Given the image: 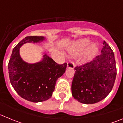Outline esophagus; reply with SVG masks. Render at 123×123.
Instances as JSON below:
<instances>
[{
	"label": "esophagus",
	"instance_id": "obj_1",
	"mask_svg": "<svg viewBox=\"0 0 123 123\" xmlns=\"http://www.w3.org/2000/svg\"><path fill=\"white\" fill-rule=\"evenodd\" d=\"M67 67L71 68V69H73L74 68V64L73 62H69L67 63Z\"/></svg>",
	"mask_w": 123,
	"mask_h": 123
}]
</instances>
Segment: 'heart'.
I'll return each instance as SVG.
<instances>
[{"label": "heart", "mask_w": 123, "mask_h": 123, "mask_svg": "<svg viewBox=\"0 0 123 123\" xmlns=\"http://www.w3.org/2000/svg\"><path fill=\"white\" fill-rule=\"evenodd\" d=\"M89 45V41L88 40H81L78 41L70 49H69V53L73 56H78L82 54ZM96 50L97 47L95 44H92V45H91L85 56H84V62L89 60L95 54Z\"/></svg>", "instance_id": "obj_1"}]
</instances>
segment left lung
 Segmentation results:
<instances>
[{
  "label": "left lung",
  "mask_w": 123,
  "mask_h": 123,
  "mask_svg": "<svg viewBox=\"0 0 123 123\" xmlns=\"http://www.w3.org/2000/svg\"><path fill=\"white\" fill-rule=\"evenodd\" d=\"M103 45L100 55L74 68L72 95L82 104H95L102 100L113 87L117 76L115 55L105 41Z\"/></svg>",
  "instance_id": "1"
}]
</instances>
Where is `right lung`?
<instances>
[{"instance_id":"1","label":"right lung","mask_w":123,"mask_h":123,"mask_svg":"<svg viewBox=\"0 0 123 123\" xmlns=\"http://www.w3.org/2000/svg\"><path fill=\"white\" fill-rule=\"evenodd\" d=\"M43 36H27L13 49L8 62L11 84L19 95L26 100L40 102L49 99L55 89L56 80L65 72L67 64L59 65L45 54L42 61L27 63L19 55V48L27 42H39Z\"/></svg>"}]
</instances>
